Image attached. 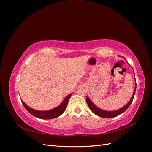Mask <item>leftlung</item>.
Listing matches in <instances>:
<instances>
[{
	"instance_id": "8db88e82",
	"label": "left lung",
	"mask_w": 152,
	"mask_h": 152,
	"mask_svg": "<svg viewBox=\"0 0 152 152\" xmlns=\"http://www.w3.org/2000/svg\"><path fill=\"white\" fill-rule=\"evenodd\" d=\"M135 84H136L135 89H134V93H133V94H132V96L131 100L128 102V103L126 105L124 106V107H122L120 109H118V110H115V111H105V110H103L102 109L98 108L93 102H91V99L89 98L88 96H87V97H86V102H87V104H88L89 107L91 109V111L93 112L94 114H96V115H98V116L101 117H103V118H107L115 117L119 115H121V113H122L123 112H125L126 110L129 107V106L132 103L133 98H134V94H135L136 89V82Z\"/></svg>"
}]
</instances>
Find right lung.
Segmentation results:
<instances>
[{"label": "right lung", "mask_w": 152, "mask_h": 152, "mask_svg": "<svg viewBox=\"0 0 152 152\" xmlns=\"http://www.w3.org/2000/svg\"><path fill=\"white\" fill-rule=\"evenodd\" d=\"M72 94H68L65 98V99L63 100V102L61 103V104H59L58 107L52 110H46V111H39V110L32 109L30 107H29L28 105H26L21 99V100L23 104L27 111H28L30 114H31L33 116L41 119H52L60 116L61 115L63 114V113L65 111L68 100L71 97Z\"/></svg>", "instance_id": "obj_1"}]
</instances>
